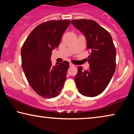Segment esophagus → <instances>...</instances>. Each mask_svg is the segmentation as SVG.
Wrapping results in <instances>:
<instances>
[{
  "instance_id": "34e87169",
  "label": "esophagus",
  "mask_w": 134,
  "mask_h": 134,
  "mask_svg": "<svg viewBox=\"0 0 134 134\" xmlns=\"http://www.w3.org/2000/svg\"><path fill=\"white\" fill-rule=\"evenodd\" d=\"M70 66H74V64H73L72 63H70Z\"/></svg>"
}]
</instances>
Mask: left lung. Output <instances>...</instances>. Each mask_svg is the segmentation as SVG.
<instances>
[{"label": "left lung", "instance_id": "left-lung-1", "mask_svg": "<svg viewBox=\"0 0 134 134\" xmlns=\"http://www.w3.org/2000/svg\"><path fill=\"white\" fill-rule=\"evenodd\" d=\"M73 26L81 31L87 40L89 69L77 68L75 81L79 92L87 97H94L105 90L116 68V50L111 35L92 20H73Z\"/></svg>", "mask_w": 134, "mask_h": 134}]
</instances>
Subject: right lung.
Segmentation results:
<instances>
[{"instance_id": "obj_1", "label": "right lung", "mask_w": 134, "mask_h": 134, "mask_svg": "<svg viewBox=\"0 0 134 134\" xmlns=\"http://www.w3.org/2000/svg\"><path fill=\"white\" fill-rule=\"evenodd\" d=\"M70 23V20L42 23L33 29L21 47L23 70L29 85L41 97H55L63 88L69 63L64 61L52 66L51 57Z\"/></svg>"}]
</instances>
